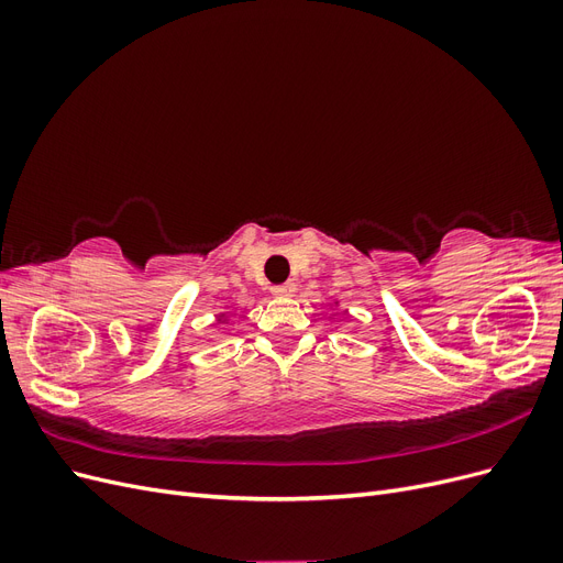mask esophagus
I'll return each mask as SVG.
<instances>
[{
    "instance_id": "34e87169",
    "label": "esophagus",
    "mask_w": 563,
    "mask_h": 563,
    "mask_svg": "<svg viewBox=\"0 0 563 563\" xmlns=\"http://www.w3.org/2000/svg\"><path fill=\"white\" fill-rule=\"evenodd\" d=\"M296 286L294 284H279V286H272V294L275 296H294Z\"/></svg>"
}]
</instances>
